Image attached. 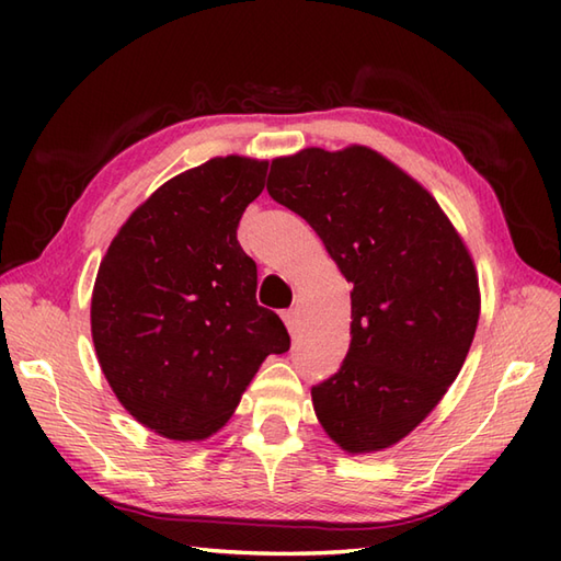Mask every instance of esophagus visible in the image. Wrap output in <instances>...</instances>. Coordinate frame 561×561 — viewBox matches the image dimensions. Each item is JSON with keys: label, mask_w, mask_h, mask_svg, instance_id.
<instances>
[{"label": "esophagus", "mask_w": 561, "mask_h": 561, "mask_svg": "<svg viewBox=\"0 0 561 561\" xmlns=\"http://www.w3.org/2000/svg\"><path fill=\"white\" fill-rule=\"evenodd\" d=\"M282 318H284V325H287V330L291 332V335H296V332L301 330V320H299V311H296V308H289V311H284Z\"/></svg>", "instance_id": "obj_1"}]
</instances>
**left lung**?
Instances as JSON below:
<instances>
[{"label":"left lung","instance_id":"1","mask_svg":"<svg viewBox=\"0 0 561 561\" xmlns=\"http://www.w3.org/2000/svg\"><path fill=\"white\" fill-rule=\"evenodd\" d=\"M267 193L313 226L352 284V342L311 390L320 426L350 453L420 426L470 352L478 267L428 190L371 147H308L272 159Z\"/></svg>","mask_w":561,"mask_h":561}]
</instances>
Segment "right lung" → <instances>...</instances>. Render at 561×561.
Here are the masks:
<instances>
[{"mask_svg": "<svg viewBox=\"0 0 561 561\" xmlns=\"http://www.w3.org/2000/svg\"><path fill=\"white\" fill-rule=\"evenodd\" d=\"M267 165L229 153L173 175L101 260L93 347L115 398L153 434L214 436L262 362L289 350L279 316L255 301L257 267L236 238Z\"/></svg>", "mask_w": 561, "mask_h": 561, "instance_id": "add662e5", "label": "right lung"}]
</instances>
